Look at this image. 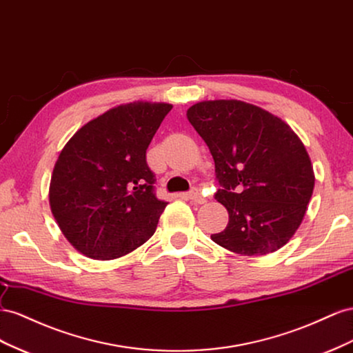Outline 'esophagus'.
<instances>
[{
	"label": "esophagus",
	"mask_w": 353,
	"mask_h": 353,
	"mask_svg": "<svg viewBox=\"0 0 353 353\" xmlns=\"http://www.w3.org/2000/svg\"><path fill=\"white\" fill-rule=\"evenodd\" d=\"M188 198L192 201V203H195V204H204V203H207V199L203 195H201V192H199L196 188L190 190V192L188 194Z\"/></svg>",
	"instance_id": "34e87169"
}]
</instances>
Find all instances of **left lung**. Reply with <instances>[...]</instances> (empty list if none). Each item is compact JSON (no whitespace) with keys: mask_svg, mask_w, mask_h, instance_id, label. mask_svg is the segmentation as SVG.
Wrapping results in <instances>:
<instances>
[{"mask_svg":"<svg viewBox=\"0 0 353 353\" xmlns=\"http://www.w3.org/2000/svg\"><path fill=\"white\" fill-rule=\"evenodd\" d=\"M188 119L214 159V198L229 213L216 244L241 256L284 247L305 217L315 174L305 145L283 119L241 100H205Z\"/></svg>","mask_w":353,"mask_h":353,"instance_id":"left-lung-1","label":"left lung"}]
</instances>
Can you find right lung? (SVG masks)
Returning a JSON list of instances; mask_svg holds the SVG:
<instances>
[{"mask_svg":"<svg viewBox=\"0 0 353 353\" xmlns=\"http://www.w3.org/2000/svg\"><path fill=\"white\" fill-rule=\"evenodd\" d=\"M171 108L115 106L88 121L62 149L50 182V207L81 254L118 259L154 235L167 203L155 195L146 149Z\"/></svg>","mask_w":353,"mask_h":353,"instance_id":"1","label":"right lung"}]
</instances>
